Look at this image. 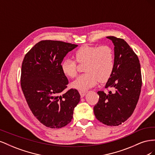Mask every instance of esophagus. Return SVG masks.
I'll return each mask as SVG.
<instances>
[{"mask_svg":"<svg viewBox=\"0 0 155 155\" xmlns=\"http://www.w3.org/2000/svg\"><path fill=\"white\" fill-rule=\"evenodd\" d=\"M79 94H80V96H81V97L85 96V95L86 94V93H87L85 91H79Z\"/></svg>","mask_w":155,"mask_h":155,"instance_id":"1","label":"esophagus"}]
</instances>
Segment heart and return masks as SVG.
<instances>
[{
  "label": "heart",
  "instance_id": "obj_1",
  "mask_svg": "<svg viewBox=\"0 0 155 155\" xmlns=\"http://www.w3.org/2000/svg\"><path fill=\"white\" fill-rule=\"evenodd\" d=\"M76 61L67 59L61 64V70L65 76L74 78L78 74V65L84 64V72L71 86L78 90L85 91L96 85L97 81L104 83L110 77L114 67L113 50L108 45L100 46L85 45L75 53Z\"/></svg>",
  "mask_w": 155,
  "mask_h": 155
}]
</instances>
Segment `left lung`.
I'll use <instances>...</instances> for the list:
<instances>
[{"mask_svg":"<svg viewBox=\"0 0 155 155\" xmlns=\"http://www.w3.org/2000/svg\"><path fill=\"white\" fill-rule=\"evenodd\" d=\"M114 45V67L105 86L106 94L98 91L99 100L94 107L96 118L109 126L121 125L133 114L142 85L137 55L123 39L107 37Z\"/></svg>","mask_w":155,"mask_h":155,"instance_id":"1","label":"left lung"}]
</instances>
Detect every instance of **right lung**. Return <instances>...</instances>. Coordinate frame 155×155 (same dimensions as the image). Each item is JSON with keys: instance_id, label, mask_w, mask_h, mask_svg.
I'll return each instance as SVG.
<instances>
[{"instance_id": "1", "label": "right lung", "mask_w": 155, "mask_h": 155, "mask_svg": "<svg viewBox=\"0 0 155 155\" xmlns=\"http://www.w3.org/2000/svg\"><path fill=\"white\" fill-rule=\"evenodd\" d=\"M77 46L59 41H41L23 59L22 91L33 114L48 127L59 129L68 124L80 101L76 89L64 91L68 80L61 70L64 58Z\"/></svg>"}]
</instances>
